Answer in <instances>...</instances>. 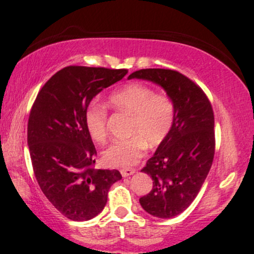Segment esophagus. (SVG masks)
<instances>
[{"label":"esophagus","instance_id":"obj_1","mask_svg":"<svg viewBox=\"0 0 254 254\" xmlns=\"http://www.w3.org/2000/svg\"><path fill=\"white\" fill-rule=\"evenodd\" d=\"M135 170H133V168H123V170H121V174L122 176H123L124 178H127V177H130V176H132L133 173H135Z\"/></svg>","mask_w":254,"mask_h":254}]
</instances>
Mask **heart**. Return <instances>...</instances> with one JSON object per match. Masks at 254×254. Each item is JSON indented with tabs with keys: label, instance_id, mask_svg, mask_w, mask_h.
Segmentation results:
<instances>
[{
	"label": "heart",
	"instance_id": "b5f03b06",
	"mask_svg": "<svg viewBox=\"0 0 254 254\" xmlns=\"http://www.w3.org/2000/svg\"><path fill=\"white\" fill-rule=\"evenodd\" d=\"M113 109L131 115L129 138L115 142L104 151V162L111 167L129 168L143 156L145 147H157L170 135L176 118L173 100L156 94L151 87L139 82L125 84L109 97ZM107 111L93 101L84 112V124L90 137L98 143L107 139Z\"/></svg>",
	"mask_w": 254,
	"mask_h": 254
}]
</instances>
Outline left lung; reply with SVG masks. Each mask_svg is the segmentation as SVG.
<instances>
[{
    "instance_id": "8db88e82",
    "label": "left lung",
    "mask_w": 254,
    "mask_h": 254,
    "mask_svg": "<svg viewBox=\"0 0 254 254\" xmlns=\"http://www.w3.org/2000/svg\"><path fill=\"white\" fill-rule=\"evenodd\" d=\"M129 78L159 84L176 106L170 135L142 170L153 179V189L139 198L148 214L174 217L193 202L210 171L215 154L214 111L202 88L179 71L141 69Z\"/></svg>"
}]
</instances>
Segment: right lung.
I'll list each match as a JSON object with an SVG mask.
<instances>
[{
    "mask_svg": "<svg viewBox=\"0 0 254 254\" xmlns=\"http://www.w3.org/2000/svg\"><path fill=\"white\" fill-rule=\"evenodd\" d=\"M127 69L70 65L43 86L31 109L27 143L34 176L61 214L88 221L103 211L117 170H95V150L84 112L92 99L118 82Z\"/></svg>",
    "mask_w": 254,
    "mask_h": 254,
    "instance_id": "right-lung-1",
    "label": "right lung"
}]
</instances>
